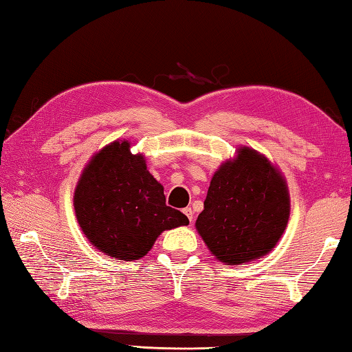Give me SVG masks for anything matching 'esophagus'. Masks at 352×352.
Segmentation results:
<instances>
[{
  "label": "esophagus",
  "instance_id": "esophagus-1",
  "mask_svg": "<svg viewBox=\"0 0 352 352\" xmlns=\"http://www.w3.org/2000/svg\"><path fill=\"white\" fill-rule=\"evenodd\" d=\"M184 214H185V216H187V217H188V221L191 222V221H193L195 211H193V210H191L190 207H187V208H184Z\"/></svg>",
  "mask_w": 352,
  "mask_h": 352
}]
</instances>
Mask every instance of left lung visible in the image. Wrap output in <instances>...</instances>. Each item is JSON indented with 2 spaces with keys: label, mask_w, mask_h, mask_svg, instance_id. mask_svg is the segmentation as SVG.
<instances>
[{
  "label": "left lung",
  "mask_w": 352,
  "mask_h": 352,
  "mask_svg": "<svg viewBox=\"0 0 352 352\" xmlns=\"http://www.w3.org/2000/svg\"><path fill=\"white\" fill-rule=\"evenodd\" d=\"M289 219V193L276 165L250 147H239L211 177L196 230L211 254L243 265L268 254Z\"/></svg>",
  "instance_id": "obj_1"
}]
</instances>
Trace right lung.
Returning a JSON list of instances; mask_svg holds the SVG:
<instances>
[{"label": "right lung", "instance_id": "obj_1", "mask_svg": "<svg viewBox=\"0 0 352 352\" xmlns=\"http://www.w3.org/2000/svg\"><path fill=\"white\" fill-rule=\"evenodd\" d=\"M75 214L90 243L118 261H138L165 230L188 217L165 204L164 187L150 175L144 155L115 141L85 165L75 196Z\"/></svg>", "mask_w": 352, "mask_h": 352}]
</instances>
